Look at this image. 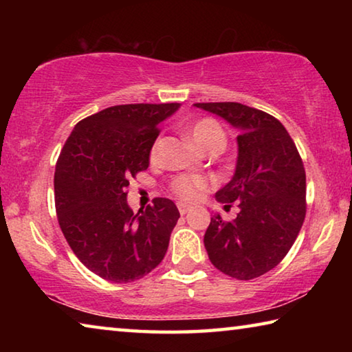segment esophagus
<instances>
[{
    "label": "esophagus",
    "instance_id": "esophagus-1",
    "mask_svg": "<svg viewBox=\"0 0 352 352\" xmlns=\"http://www.w3.org/2000/svg\"><path fill=\"white\" fill-rule=\"evenodd\" d=\"M190 210H192V206L184 205V204H178V211H180L182 216H184V214H188Z\"/></svg>",
    "mask_w": 352,
    "mask_h": 352
}]
</instances>
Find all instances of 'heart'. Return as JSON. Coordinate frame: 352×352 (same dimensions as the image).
Masks as SVG:
<instances>
[{
    "label": "heart",
    "instance_id": "heart-1",
    "mask_svg": "<svg viewBox=\"0 0 352 352\" xmlns=\"http://www.w3.org/2000/svg\"><path fill=\"white\" fill-rule=\"evenodd\" d=\"M189 138L205 152H222L226 146V132L222 124L214 118H200L197 121L190 122L186 127ZM158 141L153 142L151 148V157L153 158L157 153ZM208 178L205 177H190L180 175L172 180L170 192L183 201H194L199 199V195L208 188Z\"/></svg>",
    "mask_w": 352,
    "mask_h": 352
}]
</instances>
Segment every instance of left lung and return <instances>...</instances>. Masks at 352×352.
Instances as JSON below:
<instances>
[{
    "instance_id": "left-lung-1",
    "label": "left lung",
    "mask_w": 352,
    "mask_h": 352,
    "mask_svg": "<svg viewBox=\"0 0 352 352\" xmlns=\"http://www.w3.org/2000/svg\"><path fill=\"white\" fill-rule=\"evenodd\" d=\"M239 129L236 172L216 199L239 205L234 220L211 217L205 248L212 265L236 279L270 272L294 245L306 217V172L294 140L269 113L239 102H199Z\"/></svg>"
}]
</instances>
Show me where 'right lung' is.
<instances>
[{"instance_id":"1","label":"right lung","mask_w":352,"mask_h":352,"mask_svg":"<svg viewBox=\"0 0 352 352\" xmlns=\"http://www.w3.org/2000/svg\"><path fill=\"white\" fill-rule=\"evenodd\" d=\"M180 104L109 107L80 122L58 155L56 212L65 239L88 270L111 283H132L151 273L168 252L180 217L175 204L157 197L133 214L130 178L148 168L160 122Z\"/></svg>"}]
</instances>
